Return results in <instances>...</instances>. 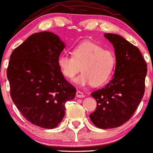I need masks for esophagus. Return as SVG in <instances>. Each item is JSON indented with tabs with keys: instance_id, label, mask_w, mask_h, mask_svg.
Here are the masks:
<instances>
[{
	"instance_id": "obj_1",
	"label": "esophagus",
	"mask_w": 153,
	"mask_h": 153,
	"mask_svg": "<svg viewBox=\"0 0 153 153\" xmlns=\"http://www.w3.org/2000/svg\"><path fill=\"white\" fill-rule=\"evenodd\" d=\"M76 97L77 98H84L85 97V95L82 92H81L80 90H77L76 91Z\"/></svg>"
}]
</instances>
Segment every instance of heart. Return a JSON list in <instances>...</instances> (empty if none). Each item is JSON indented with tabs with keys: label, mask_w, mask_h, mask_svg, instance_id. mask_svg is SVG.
<instances>
[{
	"label": "heart",
	"mask_w": 153,
	"mask_h": 153,
	"mask_svg": "<svg viewBox=\"0 0 153 153\" xmlns=\"http://www.w3.org/2000/svg\"><path fill=\"white\" fill-rule=\"evenodd\" d=\"M71 54V56L60 55L57 59V66L64 77L74 80L82 70L76 80L79 85L98 87L109 81L115 65V57L111 50L85 42L74 47Z\"/></svg>",
	"instance_id": "b5f03b06"
}]
</instances>
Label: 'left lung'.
<instances>
[{
    "label": "left lung",
    "mask_w": 153,
    "mask_h": 153,
    "mask_svg": "<svg viewBox=\"0 0 153 153\" xmlns=\"http://www.w3.org/2000/svg\"><path fill=\"white\" fill-rule=\"evenodd\" d=\"M116 56L114 77L104 88L91 93L96 100L90 118L96 127L114 128L127 122L144 96L147 63L139 48L117 34L105 33Z\"/></svg>",
    "instance_id": "1"
}]
</instances>
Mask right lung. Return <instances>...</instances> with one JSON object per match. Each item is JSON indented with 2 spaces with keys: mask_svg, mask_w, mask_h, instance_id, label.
I'll list each match as a JSON object with an SVG mask.
<instances>
[{
  "mask_svg": "<svg viewBox=\"0 0 153 153\" xmlns=\"http://www.w3.org/2000/svg\"><path fill=\"white\" fill-rule=\"evenodd\" d=\"M64 47L55 34L37 33L13 51L9 62L13 102L27 120L43 128H56L65 116V102L76 96L57 66Z\"/></svg>",
  "mask_w": 153,
  "mask_h": 153,
  "instance_id": "right-lung-1",
  "label": "right lung"
}]
</instances>
